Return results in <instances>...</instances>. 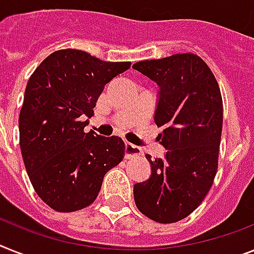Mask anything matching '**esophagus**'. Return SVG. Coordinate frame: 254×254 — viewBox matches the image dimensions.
<instances>
[{
	"label": "esophagus",
	"mask_w": 254,
	"mask_h": 254,
	"mask_svg": "<svg viewBox=\"0 0 254 254\" xmlns=\"http://www.w3.org/2000/svg\"><path fill=\"white\" fill-rule=\"evenodd\" d=\"M126 158H131L133 156H140L141 154V149H140L139 146L133 145L131 142H126Z\"/></svg>",
	"instance_id": "1"
}]
</instances>
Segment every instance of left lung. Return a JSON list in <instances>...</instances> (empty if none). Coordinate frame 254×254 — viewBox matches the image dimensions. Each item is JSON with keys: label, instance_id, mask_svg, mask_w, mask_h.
Listing matches in <instances>:
<instances>
[{"label": "left lung", "instance_id": "8db88e82", "mask_svg": "<svg viewBox=\"0 0 254 254\" xmlns=\"http://www.w3.org/2000/svg\"><path fill=\"white\" fill-rule=\"evenodd\" d=\"M135 68L160 87L154 122L163 158L146 160L150 178L133 186L135 204L158 223L188 217L202 202L217 174L223 104L214 75L200 57L174 54L140 61Z\"/></svg>", "mask_w": 254, "mask_h": 254}]
</instances>
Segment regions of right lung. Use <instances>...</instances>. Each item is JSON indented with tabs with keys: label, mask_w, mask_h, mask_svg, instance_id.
Masks as SVG:
<instances>
[{
	"label": "right lung",
	"mask_w": 254,
	"mask_h": 254,
	"mask_svg": "<svg viewBox=\"0 0 254 254\" xmlns=\"http://www.w3.org/2000/svg\"><path fill=\"white\" fill-rule=\"evenodd\" d=\"M129 66L62 49L29 77L19 114V144L33 188L56 211L91 205L105 174L123 160L121 137L84 132V127L105 85Z\"/></svg>",
	"instance_id": "right-lung-1"
}]
</instances>
